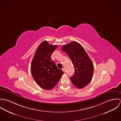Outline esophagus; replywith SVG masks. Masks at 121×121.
Segmentation results:
<instances>
[{"label": "esophagus", "mask_w": 121, "mask_h": 121, "mask_svg": "<svg viewBox=\"0 0 121 121\" xmlns=\"http://www.w3.org/2000/svg\"><path fill=\"white\" fill-rule=\"evenodd\" d=\"M62 70H63V71L64 72H65V69L64 68H62Z\"/></svg>", "instance_id": "esophagus-1"}]
</instances>
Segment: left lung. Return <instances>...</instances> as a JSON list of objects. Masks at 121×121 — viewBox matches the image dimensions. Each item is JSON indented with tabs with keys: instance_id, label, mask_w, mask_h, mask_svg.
Segmentation results:
<instances>
[{
	"instance_id": "left-lung-1",
	"label": "left lung",
	"mask_w": 121,
	"mask_h": 121,
	"mask_svg": "<svg viewBox=\"0 0 121 121\" xmlns=\"http://www.w3.org/2000/svg\"><path fill=\"white\" fill-rule=\"evenodd\" d=\"M61 50L71 60L74 73L70 80L74 86L82 88L88 85L93 78L94 65L82 46L76 41L64 45Z\"/></svg>"
}]
</instances>
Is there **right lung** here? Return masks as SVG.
Returning a JSON list of instances; mask_svg holds the SVG:
<instances>
[{
	"label": "right lung",
	"instance_id": "obj_1",
	"mask_svg": "<svg viewBox=\"0 0 121 121\" xmlns=\"http://www.w3.org/2000/svg\"><path fill=\"white\" fill-rule=\"evenodd\" d=\"M57 48L44 40L38 47L32 60L31 71L37 84L42 88L50 90L56 85L63 74L51 59L52 53Z\"/></svg>",
	"mask_w": 121,
	"mask_h": 121
}]
</instances>
